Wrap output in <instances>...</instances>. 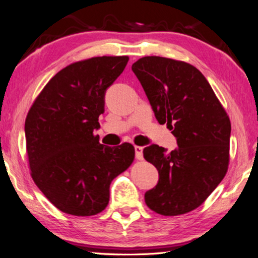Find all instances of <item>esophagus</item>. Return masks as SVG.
Masks as SVG:
<instances>
[{"label": "esophagus", "mask_w": 258, "mask_h": 258, "mask_svg": "<svg viewBox=\"0 0 258 258\" xmlns=\"http://www.w3.org/2000/svg\"><path fill=\"white\" fill-rule=\"evenodd\" d=\"M142 147H140V146H136L134 147V151H136V157L138 160H142L144 159V155H142Z\"/></svg>", "instance_id": "obj_1"}]
</instances>
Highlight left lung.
<instances>
[{"mask_svg":"<svg viewBox=\"0 0 258 258\" xmlns=\"http://www.w3.org/2000/svg\"><path fill=\"white\" fill-rule=\"evenodd\" d=\"M160 124L171 130L178 147L151 145L144 157L159 171L145 194L154 212L179 215L197 209L225 177L229 162L230 121L212 87L190 63L145 56L132 64Z\"/></svg>","mask_w":258,"mask_h":258,"instance_id":"1","label":"left lung"}]
</instances>
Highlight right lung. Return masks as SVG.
Returning a JSON list of instances; mask_svg holds the SVG:
<instances>
[{
  "instance_id": "add662e5",
  "label": "right lung",
  "mask_w": 258,
  "mask_h": 258,
  "mask_svg": "<svg viewBox=\"0 0 258 258\" xmlns=\"http://www.w3.org/2000/svg\"><path fill=\"white\" fill-rule=\"evenodd\" d=\"M128 56H97L69 64L48 81L25 120L31 176L56 209L88 217L109 204L110 184L134 160V147L99 144L94 131L106 89Z\"/></svg>"
}]
</instances>
